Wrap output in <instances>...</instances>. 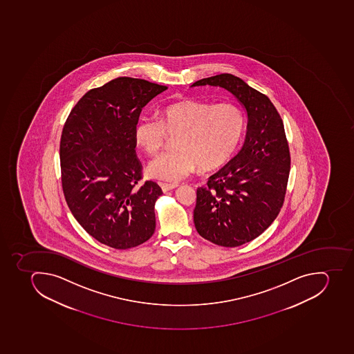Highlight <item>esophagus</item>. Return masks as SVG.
<instances>
[{"label":"esophagus","mask_w":354,"mask_h":354,"mask_svg":"<svg viewBox=\"0 0 354 354\" xmlns=\"http://www.w3.org/2000/svg\"><path fill=\"white\" fill-rule=\"evenodd\" d=\"M161 189L164 193L169 192V190L175 189L176 187H178L177 184H167V183H160Z\"/></svg>","instance_id":"34e87169"}]
</instances>
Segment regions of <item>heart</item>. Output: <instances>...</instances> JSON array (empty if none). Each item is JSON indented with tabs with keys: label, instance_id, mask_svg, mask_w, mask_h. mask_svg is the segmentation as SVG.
Returning a JSON list of instances; mask_svg holds the SVG:
<instances>
[{
	"label": "heart",
	"instance_id": "b5f03b06",
	"mask_svg": "<svg viewBox=\"0 0 354 354\" xmlns=\"http://www.w3.org/2000/svg\"><path fill=\"white\" fill-rule=\"evenodd\" d=\"M243 131L244 115L236 105L184 100L165 106L160 120L146 116L138 120L133 137L143 151L156 155L168 134H178L177 150L158 156L148 166L152 178L176 183L197 166L212 170L225 164L238 148Z\"/></svg>",
	"mask_w": 354,
	"mask_h": 354
}]
</instances>
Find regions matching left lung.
Segmentation results:
<instances>
[{
  "label": "left lung",
  "mask_w": 354,
  "mask_h": 354,
  "mask_svg": "<svg viewBox=\"0 0 354 354\" xmlns=\"http://www.w3.org/2000/svg\"><path fill=\"white\" fill-rule=\"evenodd\" d=\"M206 85L238 98L247 111V136L238 155L197 188L194 224L206 240L239 247L258 238L279 214L290 171L288 141L265 94L231 74L203 78L192 87Z\"/></svg>",
  "instance_id": "1"
}]
</instances>
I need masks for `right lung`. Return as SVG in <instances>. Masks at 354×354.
I'll use <instances>...</instances> for the list:
<instances>
[{"instance_id": "add662e5", "label": "right lung", "mask_w": 354, "mask_h": 354, "mask_svg": "<svg viewBox=\"0 0 354 354\" xmlns=\"http://www.w3.org/2000/svg\"><path fill=\"white\" fill-rule=\"evenodd\" d=\"M168 88L148 80L118 77L93 88L66 120L60 169L69 209L98 242L125 250L151 238L155 204L162 190L142 178L134 125L142 107Z\"/></svg>"}]
</instances>
